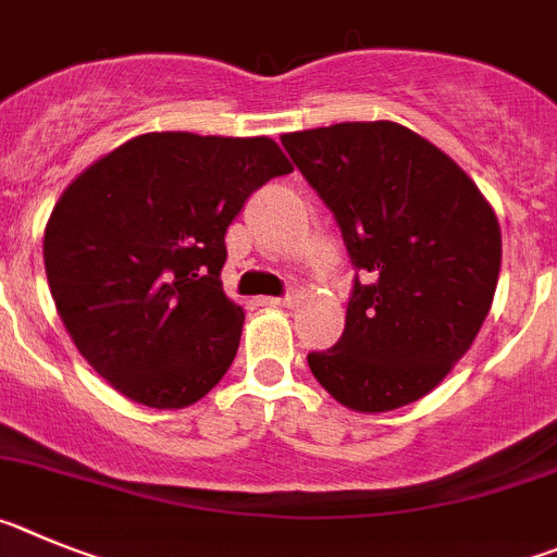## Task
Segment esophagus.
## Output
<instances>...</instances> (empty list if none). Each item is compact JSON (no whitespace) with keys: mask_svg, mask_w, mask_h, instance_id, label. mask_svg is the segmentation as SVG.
Returning a JSON list of instances; mask_svg holds the SVG:
<instances>
[{"mask_svg":"<svg viewBox=\"0 0 557 557\" xmlns=\"http://www.w3.org/2000/svg\"><path fill=\"white\" fill-rule=\"evenodd\" d=\"M260 305H272V308H290V305H297V294H285V297H260Z\"/></svg>","mask_w":557,"mask_h":557,"instance_id":"obj_1","label":"esophagus"}]
</instances>
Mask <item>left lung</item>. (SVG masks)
<instances>
[{
  "instance_id": "8db88e82",
  "label": "left lung",
  "mask_w": 557,
  "mask_h": 557,
  "mask_svg": "<svg viewBox=\"0 0 557 557\" xmlns=\"http://www.w3.org/2000/svg\"><path fill=\"white\" fill-rule=\"evenodd\" d=\"M280 141L363 274L338 344L310 352V372L360 413L422 399L472 347L494 302V208L449 154L397 122H344Z\"/></svg>"
}]
</instances>
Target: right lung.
Returning <instances> with one entry per match:
<instances>
[{
	"label": "right lung",
	"instance_id": "right-lung-1",
	"mask_svg": "<svg viewBox=\"0 0 557 557\" xmlns=\"http://www.w3.org/2000/svg\"><path fill=\"white\" fill-rule=\"evenodd\" d=\"M294 172L260 138L147 133L85 169L54 205L44 267L94 372L147 408H185L227 374L244 308L227 299L224 233L249 194Z\"/></svg>",
	"mask_w": 557,
	"mask_h": 557
}]
</instances>
